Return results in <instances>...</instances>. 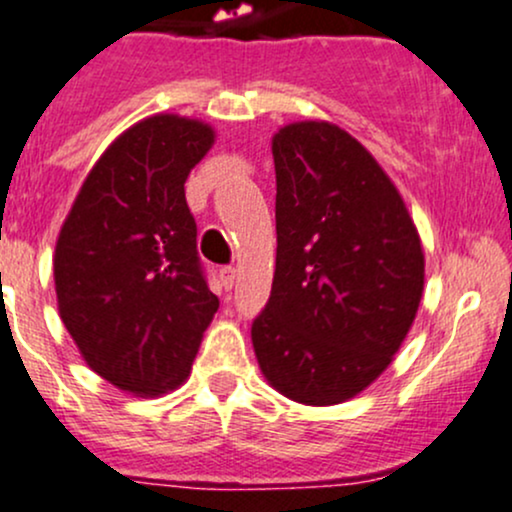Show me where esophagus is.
<instances>
[{
  "label": "esophagus",
  "instance_id": "obj_1",
  "mask_svg": "<svg viewBox=\"0 0 512 512\" xmlns=\"http://www.w3.org/2000/svg\"><path fill=\"white\" fill-rule=\"evenodd\" d=\"M219 279H221L223 289H233V284H236V267H221Z\"/></svg>",
  "mask_w": 512,
  "mask_h": 512
}]
</instances>
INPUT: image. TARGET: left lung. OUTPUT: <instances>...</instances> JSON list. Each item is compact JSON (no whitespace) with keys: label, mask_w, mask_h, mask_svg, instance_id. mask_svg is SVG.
<instances>
[{"label":"left lung","mask_w":512,"mask_h":512,"mask_svg":"<svg viewBox=\"0 0 512 512\" xmlns=\"http://www.w3.org/2000/svg\"><path fill=\"white\" fill-rule=\"evenodd\" d=\"M272 154L276 269L252 346L281 395L327 407L390 366L419 310L424 250L397 187L344 129L286 125Z\"/></svg>","instance_id":"8db88e82"}]
</instances>
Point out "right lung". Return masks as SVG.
<instances>
[{"label": "right lung", "instance_id": "right-lung-1", "mask_svg": "<svg viewBox=\"0 0 512 512\" xmlns=\"http://www.w3.org/2000/svg\"><path fill=\"white\" fill-rule=\"evenodd\" d=\"M211 144L204 122H137L98 158L57 240L64 327L91 370L134 395L178 387L219 310L185 199L187 175Z\"/></svg>", "mask_w": 512, "mask_h": 512}]
</instances>
